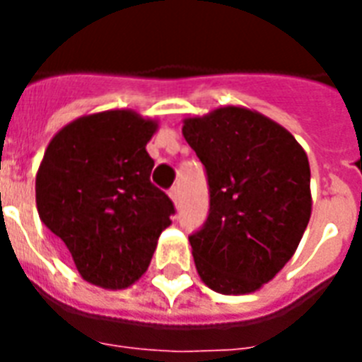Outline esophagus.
I'll list each match as a JSON object with an SVG mask.
<instances>
[{
  "label": "esophagus",
  "instance_id": "esophagus-1",
  "mask_svg": "<svg viewBox=\"0 0 362 362\" xmlns=\"http://www.w3.org/2000/svg\"><path fill=\"white\" fill-rule=\"evenodd\" d=\"M169 197L173 199V203L178 204V201H180V189H178V186L170 187V189H169Z\"/></svg>",
  "mask_w": 362,
  "mask_h": 362
}]
</instances>
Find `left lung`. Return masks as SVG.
I'll use <instances>...</instances> for the list:
<instances>
[{
	"label": "left lung",
	"mask_w": 362,
	"mask_h": 362,
	"mask_svg": "<svg viewBox=\"0 0 362 362\" xmlns=\"http://www.w3.org/2000/svg\"><path fill=\"white\" fill-rule=\"evenodd\" d=\"M184 139L204 165L210 210L189 237L201 280L244 295L293 257L312 214L306 152L280 124L244 107L187 118Z\"/></svg>",
	"instance_id": "8db88e82"
}]
</instances>
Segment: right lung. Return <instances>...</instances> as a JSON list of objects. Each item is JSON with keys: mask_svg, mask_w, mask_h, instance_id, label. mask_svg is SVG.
Segmentation results:
<instances>
[{"mask_svg": "<svg viewBox=\"0 0 362 362\" xmlns=\"http://www.w3.org/2000/svg\"><path fill=\"white\" fill-rule=\"evenodd\" d=\"M156 129L133 110L82 116L54 135L37 170L39 218L93 286L135 284L170 226L175 204L150 182Z\"/></svg>", "mask_w": 362, "mask_h": 362, "instance_id": "right-lung-1", "label": "right lung"}]
</instances>
